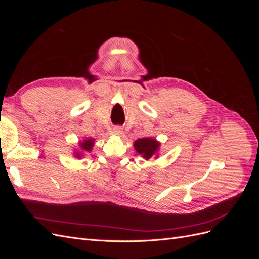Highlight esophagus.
Segmentation results:
<instances>
[{
	"mask_svg": "<svg viewBox=\"0 0 259 259\" xmlns=\"http://www.w3.org/2000/svg\"><path fill=\"white\" fill-rule=\"evenodd\" d=\"M113 134L114 135H121L123 134V128L120 126H114L113 127Z\"/></svg>",
	"mask_w": 259,
	"mask_h": 259,
	"instance_id": "esophagus-1",
	"label": "esophagus"
}]
</instances>
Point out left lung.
<instances>
[{"label":"left lung","mask_w":259,"mask_h":259,"mask_svg":"<svg viewBox=\"0 0 259 259\" xmlns=\"http://www.w3.org/2000/svg\"><path fill=\"white\" fill-rule=\"evenodd\" d=\"M160 144L156 142L155 139L152 138H140L134 143V147L136 151L142 154L145 159L149 160L151 156L158 150Z\"/></svg>","instance_id":"obj_1"}]
</instances>
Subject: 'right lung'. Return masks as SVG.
Listing matches in <instances>:
<instances>
[{
    "instance_id": "add662e5",
    "label": "right lung",
    "mask_w": 259,
    "mask_h": 259,
    "mask_svg": "<svg viewBox=\"0 0 259 259\" xmlns=\"http://www.w3.org/2000/svg\"><path fill=\"white\" fill-rule=\"evenodd\" d=\"M80 145H81V148L83 149L84 151H89L90 152L93 145H94V142H93V139H86V140H84V143H82ZM76 156H80V154L76 153Z\"/></svg>"
}]
</instances>
